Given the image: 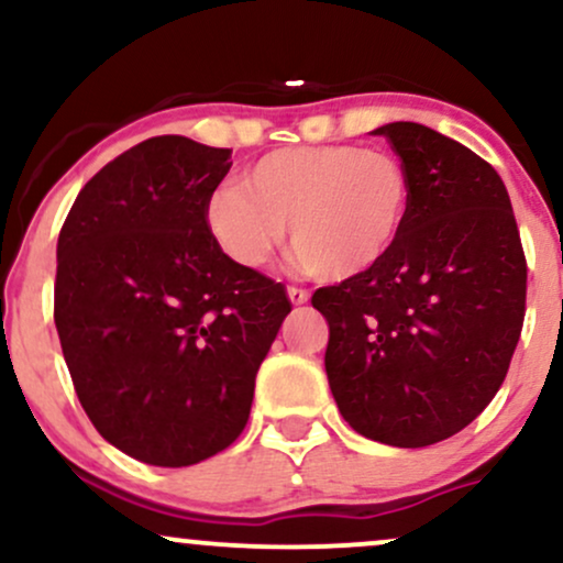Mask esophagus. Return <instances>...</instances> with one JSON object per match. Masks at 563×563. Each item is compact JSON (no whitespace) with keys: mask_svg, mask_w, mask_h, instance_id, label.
I'll return each instance as SVG.
<instances>
[{"mask_svg":"<svg viewBox=\"0 0 563 563\" xmlns=\"http://www.w3.org/2000/svg\"><path fill=\"white\" fill-rule=\"evenodd\" d=\"M288 299H290V303H294V307H301V303L309 301V294H307V290H303V288L290 286V288H288Z\"/></svg>","mask_w":563,"mask_h":563,"instance_id":"1","label":"esophagus"}]
</instances>
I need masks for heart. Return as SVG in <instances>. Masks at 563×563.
<instances>
[{
  "instance_id": "obj_1",
  "label": "heart",
  "mask_w": 563,
  "mask_h": 563,
  "mask_svg": "<svg viewBox=\"0 0 563 563\" xmlns=\"http://www.w3.org/2000/svg\"><path fill=\"white\" fill-rule=\"evenodd\" d=\"M412 187L394 153L357 145H290L219 185L203 206L211 241L243 269H260L286 238L301 267L349 280L391 254Z\"/></svg>"
}]
</instances>
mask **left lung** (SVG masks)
<instances>
[{"instance_id": "obj_1", "label": "left lung", "mask_w": 563, "mask_h": 563, "mask_svg": "<svg viewBox=\"0 0 563 563\" xmlns=\"http://www.w3.org/2000/svg\"><path fill=\"white\" fill-rule=\"evenodd\" d=\"M402 158L410 211L384 262L312 307L344 421L391 448L457 434L493 402L519 344L527 262L506 185L461 142L412 121L373 129Z\"/></svg>"}]
</instances>
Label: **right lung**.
<instances>
[{
	"label": "right lung",
	"instance_id": "1",
	"mask_svg": "<svg viewBox=\"0 0 563 563\" xmlns=\"http://www.w3.org/2000/svg\"><path fill=\"white\" fill-rule=\"evenodd\" d=\"M228 147L164 134L81 187L57 238L55 325L74 389L106 442L164 468L241 437L286 288L228 260L203 206Z\"/></svg>",
	"mask_w": 563,
	"mask_h": 563
}]
</instances>
